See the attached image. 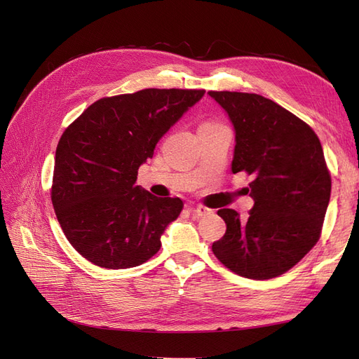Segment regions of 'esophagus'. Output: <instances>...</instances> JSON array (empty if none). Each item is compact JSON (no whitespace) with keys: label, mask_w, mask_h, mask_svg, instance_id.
<instances>
[{"label":"esophagus","mask_w":359,"mask_h":359,"mask_svg":"<svg viewBox=\"0 0 359 359\" xmlns=\"http://www.w3.org/2000/svg\"><path fill=\"white\" fill-rule=\"evenodd\" d=\"M189 210H190L193 214H196L198 217H203V215H208V214L212 212V210H210L208 206H205V205H191Z\"/></svg>","instance_id":"1"}]
</instances>
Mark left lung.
<instances>
[{"instance_id":"left-lung-1","label":"left lung","mask_w":359,"mask_h":359,"mask_svg":"<svg viewBox=\"0 0 359 359\" xmlns=\"http://www.w3.org/2000/svg\"><path fill=\"white\" fill-rule=\"evenodd\" d=\"M235 127L232 172H245L255 206L247 220L217 211L226 223L212 253L232 273L268 280L287 273L316 245L331 196L320 140L301 118L253 93L208 91Z\"/></svg>"}]
</instances>
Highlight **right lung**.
<instances>
[{
	"label": "right lung",
	"instance_id": "add662e5",
	"mask_svg": "<svg viewBox=\"0 0 359 359\" xmlns=\"http://www.w3.org/2000/svg\"><path fill=\"white\" fill-rule=\"evenodd\" d=\"M203 94L205 90L147 88L103 97L64 130L50 199L64 235L91 264L132 268L160 250L161 233L184 203L140 190L137 169Z\"/></svg>",
	"mask_w": 359,
	"mask_h": 359
}]
</instances>
